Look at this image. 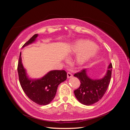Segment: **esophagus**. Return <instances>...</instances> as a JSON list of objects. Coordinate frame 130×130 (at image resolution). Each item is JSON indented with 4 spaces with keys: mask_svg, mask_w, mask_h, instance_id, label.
<instances>
[{
    "mask_svg": "<svg viewBox=\"0 0 130 130\" xmlns=\"http://www.w3.org/2000/svg\"><path fill=\"white\" fill-rule=\"evenodd\" d=\"M73 77V75L70 73H69V72H68L67 73V77L68 78H71V77Z\"/></svg>",
    "mask_w": 130,
    "mask_h": 130,
    "instance_id": "34e87169",
    "label": "esophagus"
}]
</instances>
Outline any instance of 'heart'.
<instances>
[{
  "label": "heart",
  "mask_w": 130,
  "mask_h": 130,
  "mask_svg": "<svg viewBox=\"0 0 130 130\" xmlns=\"http://www.w3.org/2000/svg\"><path fill=\"white\" fill-rule=\"evenodd\" d=\"M99 49L97 45L85 39H80L73 42L69 49L68 55L73 56L74 63L77 66H82L87 63L98 56Z\"/></svg>",
  "instance_id": "b5f03b06"
}]
</instances>
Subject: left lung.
Segmentation results:
<instances>
[{
  "label": "left lung",
  "mask_w": 130,
  "mask_h": 130,
  "mask_svg": "<svg viewBox=\"0 0 130 130\" xmlns=\"http://www.w3.org/2000/svg\"><path fill=\"white\" fill-rule=\"evenodd\" d=\"M112 65L110 63L105 76L100 79H93L84 69L74 75L80 81V87L74 90L76 99L82 104L89 106L99 101L107 89L112 75Z\"/></svg>",
  "instance_id": "8db88e82"
}]
</instances>
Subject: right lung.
I'll list each match as a JSON object with an SVG mask.
<instances>
[{"label":"right lung","mask_w":130,"mask_h":130,"mask_svg":"<svg viewBox=\"0 0 130 130\" xmlns=\"http://www.w3.org/2000/svg\"><path fill=\"white\" fill-rule=\"evenodd\" d=\"M38 36L35 34L22 46L34 43ZM21 52L19 55L18 73L21 87L30 100L40 105L49 104L55 96L58 86L67 79L65 70H51L40 78H31L22 63Z\"/></svg>","instance_id":"obj_1"}]
</instances>
